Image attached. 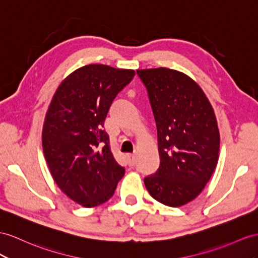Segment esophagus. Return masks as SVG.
I'll list each match as a JSON object with an SVG mask.
<instances>
[{
    "label": "esophagus",
    "mask_w": 258,
    "mask_h": 258,
    "mask_svg": "<svg viewBox=\"0 0 258 258\" xmlns=\"http://www.w3.org/2000/svg\"><path fill=\"white\" fill-rule=\"evenodd\" d=\"M126 159L128 162V166L133 167L136 164V156L135 155H126Z\"/></svg>",
    "instance_id": "1"
}]
</instances>
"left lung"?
<instances>
[{
	"mask_svg": "<svg viewBox=\"0 0 258 258\" xmlns=\"http://www.w3.org/2000/svg\"><path fill=\"white\" fill-rule=\"evenodd\" d=\"M153 108L160 166L144 179L151 197L181 207L202 193L219 158L213 107L194 79L167 68L137 70Z\"/></svg>",
	"mask_w": 258,
	"mask_h": 258,
	"instance_id": "left-lung-1",
	"label": "left lung"
}]
</instances>
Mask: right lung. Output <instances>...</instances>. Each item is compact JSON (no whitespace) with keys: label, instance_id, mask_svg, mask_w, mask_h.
<instances>
[{"label":"right lung","instance_id":"1","mask_svg":"<svg viewBox=\"0 0 258 258\" xmlns=\"http://www.w3.org/2000/svg\"><path fill=\"white\" fill-rule=\"evenodd\" d=\"M134 75L133 70L85 65L63 79L50 102L42 128L45 160L57 186L83 207L109 201L125 173L103 124L112 101Z\"/></svg>","mask_w":258,"mask_h":258}]
</instances>
